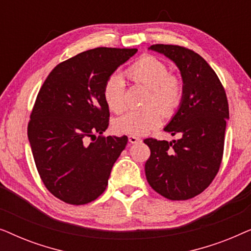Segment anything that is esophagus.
Returning <instances> with one entry per match:
<instances>
[{
  "mask_svg": "<svg viewBox=\"0 0 251 251\" xmlns=\"http://www.w3.org/2000/svg\"><path fill=\"white\" fill-rule=\"evenodd\" d=\"M129 143L130 144H136V143H139L140 140V138H138V137H136V136H129Z\"/></svg>",
  "mask_w": 251,
  "mask_h": 251,
  "instance_id": "1",
  "label": "esophagus"
}]
</instances>
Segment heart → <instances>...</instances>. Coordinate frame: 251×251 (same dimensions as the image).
<instances>
[{"mask_svg":"<svg viewBox=\"0 0 251 251\" xmlns=\"http://www.w3.org/2000/svg\"><path fill=\"white\" fill-rule=\"evenodd\" d=\"M126 76L150 89L146 104H156L164 115H173L183 98V82L170 74L162 60L153 56H144L126 68ZM104 99L107 107L120 113L126 106V84L120 74H114L104 85ZM162 114L156 106L150 105L131 109L115 119L113 128L116 132L130 136H143L160 126Z\"/></svg>","mask_w":251,"mask_h":251,"instance_id":"heart-1","label":"heart"}]
</instances>
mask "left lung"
Instances as JSON below:
<instances>
[{"mask_svg": "<svg viewBox=\"0 0 251 251\" xmlns=\"http://www.w3.org/2000/svg\"><path fill=\"white\" fill-rule=\"evenodd\" d=\"M149 49L176 64L184 89L179 107L164 126V131L180 138L144 140L151 150L146 178L162 197L187 200L202 193L221 167L229 118L227 97L217 74L200 54L171 44H154Z\"/></svg>", "mask_w": 251, "mask_h": 251, "instance_id": "obj_1", "label": "left lung"}]
</instances>
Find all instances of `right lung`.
<instances>
[{
  "label": "right lung",
  "mask_w": 251,
  "mask_h": 251,
  "mask_svg": "<svg viewBox=\"0 0 251 251\" xmlns=\"http://www.w3.org/2000/svg\"><path fill=\"white\" fill-rule=\"evenodd\" d=\"M136 52L84 51L57 65L40 89L27 135L43 184L66 203L96 200L126 149V136H101L109 118L102 91L108 77Z\"/></svg>",
  "instance_id": "add662e5"
}]
</instances>
